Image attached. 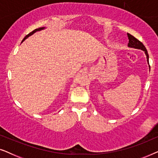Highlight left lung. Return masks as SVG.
Masks as SVG:
<instances>
[{
	"instance_id": "left-lung-1",
	"label": "left lung",
	"mask_w": 158,
	"mask_h": 158,
	"mask_svg": "<svg viewBox=\"0 0 158 158\" xmlns=\"http://www.w3.org/2000/svg\"><path fill=\"white\" fill-rule=\"evenodd\" d=\"M127 36H128V39H129V43H128V47H131V48H135V49H141V50H143L145 53V55L147 56V61H148V64H149V55L148 53V51L145 48V47L144 46V44L142 43L136 39L135 36H133L132 35H131L130 34L127 33ZM150 69V66L149 65Z\"/></svg>"
}]
</instances>
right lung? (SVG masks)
Here are the masks:
<instances>
[{"mask_svg": "<svg viewBox=\"0 0 158 158\" xmlns=\"http://www.w3.org/2000/svg\"><path fill=\"white\" fill-rule=\"evenodd\" d=\"M44 29V27H42V28H39V29H36L35 30H34V31H31V33H29V34H27V36H26L24 38H23V40H22V42H23V41H24V40H26V39H27L28 37H29V36H31V35H32V34H33L34 33H35V32H36V31H40V30H42V29Z\"/></svg>", "mask_w": 158, "mask_h": 158, "instance_id": "obj_1", "label": "right lung"}]
</instances>
